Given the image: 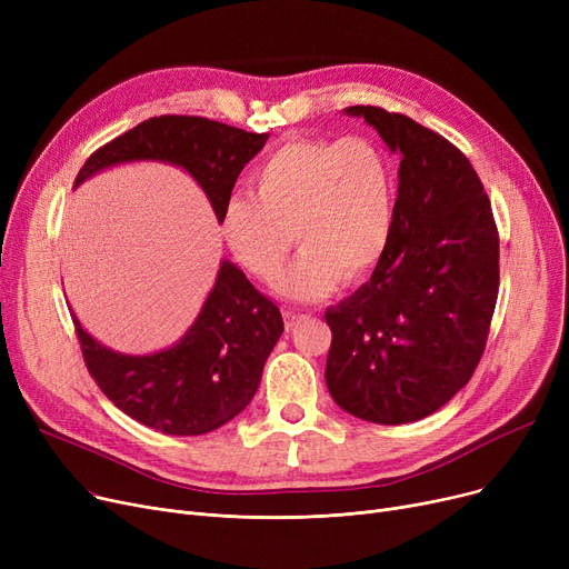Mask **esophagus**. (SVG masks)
<instances>
[{
	"label": "esophagus",
	"mask_w": 569,
	"mask_h": 569,
	"mask_svg": "<svg viewBox=\"0 0 569 569\" xmlns=\"http://www.w3.org/2000/svg\"><path fill=\"white\" fill-rule=\"evenodd\" d=\"M305 318H307V313H302V311H292V309L283 311V320H286L288 330H292V327H297V322L305 320Z\"/></svg>",
	"instance_id": "34e87169"
}]
</instances>
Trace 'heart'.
<instances>
[{
    "label": "heart",
    "instance_id": "heart-1",
    "mask_svg": "<svg viewBox=\"0 0 569 569\" xmlns=\"http://www.w3.org/2000/svg\"><path fill=\"white\" fill-rule=\"evenodd\" d=\"M253 193H234L221 232L247 272L274 281L295 244L302 247L281 277L290 300H320L337 281L367 279L395 228V172L367 138H297L269 152L251 174Z\"/></svg>",
    "mask_w": 569,
    "mask_h": 569
}]
</instances>
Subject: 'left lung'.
<instances>
[{
	"label": "left lung",
	"mask_w": 569,
	"mask_h": 569,
	"mask_svg": "<svg viewBox=\"0 0 569 569\" xmlns=\"http://www.w3.org/2000/svg\"><path fill=\"white\" fill-rule=\"evenodd\" d=\"M401 154L390 244L371 279L327 309L325 380L350 415L408 425L436 412L480 365L498 300V228L457 144L401 112L350 106Z\"/></svg>",
	"instance_id": "left-lung-1"
}]
</instances>
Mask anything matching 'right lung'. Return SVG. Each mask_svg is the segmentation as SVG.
Listing matches in <instances>:
<instances>
[{"label":"right lung","instance_id":"add662e5","mask_svg":"<svg viewBox=\"0 0 569 569\" xmlns=\"http://www.w3.org/2000/svg\"><path fill=\"white\" fill-rule=\"evenodd\" d=\"M264 140L267 133H249L207 117H149L99 147L80 168L76 187L114 163L168 161L196 179L221 221L239 172ZM73 325L84 367L101 392L136 422L168 436L209 433L242 412L283 335L279 307L228 260L221 262L191 330L168 350L119 355L89 337L76 316Z\"/></svg>","mask_w":569,"mask_h":569}]
</instances>
